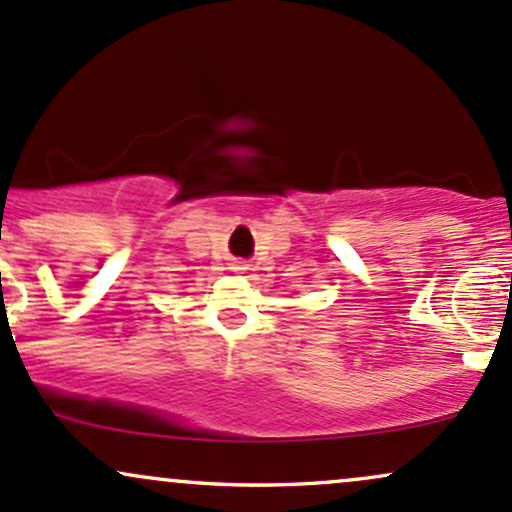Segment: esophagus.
Listing matches in <instances>:
<instances>
[{
	"instance_id": "obj_1",
	"label": "esophagus",
	"mask_w": 512,
	"mask_h": 512,
	"mask_svg": "<svg viewBox=\"0 0 512 512\" xmlns=\"http://www.w3.org/2000/svg\"><path fill=\"white\" fill-rule=\"evenodd\" d=\"M232 271H246L244 263H232Z\"/></svg>"
}]
</instances>
